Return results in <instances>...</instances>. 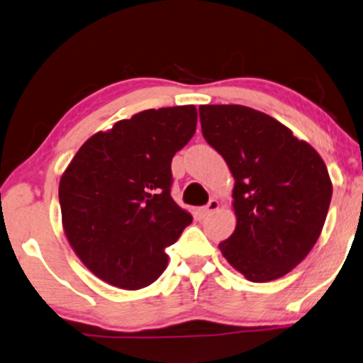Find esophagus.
I'll list each match as a JSON object with an SVG mask.
<instances>
[{
    "instance_id": "obj_1",
    "label": "esophagus",
    "mask_w": 363,
    "mask_h": 363,
    "mask_svg": "<svg viewBox=\"0 0 363 363\" xmlns=\"http://www.w3.org/2000/svg\"><path fill=\"white\" fill-rule=\"evenodd\" d=\"M217 208H218V201L215 200V198H212V200H210V201L206 203V205L201 208L203 217H206V215H210L212 212H215V210H217Z\"/></svg>"
}]
</instances>
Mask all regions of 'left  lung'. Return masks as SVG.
I'll return each instance as SVG.
<instances>
[{"mask_svg":"<svg viewBox=\"0 0 363 363\" xmlns=\"http://www.w3.org/2000/svg\"><path fill=\"white\" fill-rule=\"evenodd\" d=\"M201 133L234 179V233L218 245L248 281L293 270L313 248L328 217L333 184L308 143L270 115L242 105H201Z\"/></svg>","mask_w":363,"mask_h":363,"instance_id":"1","label":"left lung"}]
</instances>
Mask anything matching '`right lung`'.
<instances>
[{
	"label": "right lung",
	"mask_w": 363,
	"mask_h": 363,
	"mask_svg": "<svg viewBox=\"0 0 363 363\" xmlns=\"http://www.w3.org/2000/svg\"><path fill=\"white\" fill-rule=\"evenodd\" d=\"M196 121L194 105L139 111L87 139L63 172L67 240L101 281L139 289L165 270V248L193 222L170 196V165Z\"/></svg>",
	"instance_id": "1"
}]
</instances>
